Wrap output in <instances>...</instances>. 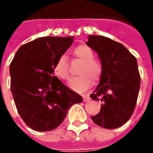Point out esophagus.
Instances as JSON below:
<instances>
[{"label":"esophagus","mask_w":153,"mask_h":153,"mask_svg":"<svg viewBox=\"0 0 153 153\" xmlns=\"http://www.w3.org/2000/svg\"><path fill=\"white\" fill-rule=\"evenodd\" d=\"M90 100H91V98H90L88 96H83L84 102H88V101H89Z\"/></svg>","instance_id":"obj_1"}]
</instances>
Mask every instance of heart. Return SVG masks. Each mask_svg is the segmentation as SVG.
Returning a JSON list of instances; mask_svg holds the SVG:
<instances>
[{"label":"heart","instance_id":"b5f03b06","mask_svg":"<svg viewBox=\"0 0 153 153\" xmlns=\"http://www.w3.org/2000/svg\"><path fill=\"white\" fill-rule=\"evenodd\" d=\"M74 56L82 62L79 68L80 75L72 78L68 82V86L74 91L78 93L85 92L93 85V81L100 80L102 72L101 62L94 59L92 50L86 45H80L75 48L72 52ZM56 75L59 78L67 80L69 77L68 61L65 55L58 57L53 65Z\"/></svg>","mask_w":153,"mask_h":153}]
</instances>
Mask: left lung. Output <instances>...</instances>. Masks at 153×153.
<instances>
[{"label": "left lung", "instance_id": "8db88e82", "mask_svg": "<svg viewBox=\"0 0 153 153\" xmlns=\"http://www.w3.org/2000/svg\"><path fill=\"white\" fill-rule=\"evenodd\" d=\"M87 45L96 51L102 66L100 83L90 95L102 102L96 125L115 129L128 122L134 110L140 87L137 61L120 43L100 35H89Z\"/></svg>", "mask_w": 153, "mask_h": 153}]
</instances>
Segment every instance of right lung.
I'll use <instances>...</instances> for the list:
<instances>
[{"instance_id":"1","label":"right lung","mask_w":153,"mask_h":153,"mask_svg":"<svg viewBox=\"0 0 153 153\" xmlns=\"http://www.w3.org/2000/svg\"><path fill=\"white\" fill-rule=\"evenodd\" d=\"M73 37H43L19 48L10 65V89L19 114L37 131L61 125L68 109L83 99L54 75L53 65Z\"/></svg>"}]
</instances>
